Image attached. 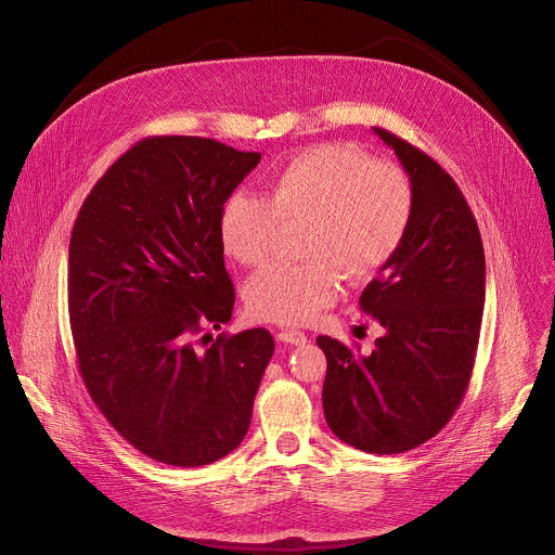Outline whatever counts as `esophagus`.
Segmentation results:
<instances>
[{"label": "esophagus", "instance_id": "esophagus-1", "mask_svg": "<svg viewBox=\"0 0 555 555\" xmlns=\"http://www.w3.org/2000/svg\"><path fill=\"white\" fill-rule=\"evenodd\" d=\"M276 338H279L281 343L296 345V347H300V345L307 343V336H305L302 332H298V330H281V332L276 334Z\"/></svg>", "mask_w": 555, "mask_h": 555}]
</instances>
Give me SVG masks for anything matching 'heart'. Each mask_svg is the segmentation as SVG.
<instances>
[{
    "mask_svg": "<svg viewBox=\"0 0 555 555\" xmlns=\"http://www.w3.org/2000/svg\"><path fill=\"white\" fill-rule=\"evenodd\" d=\"M413 217L406 173L349 144L305 149L276 167L268 193H232L219 212V240L232 259L261 263L281 223H305V266L270 263L246 287L255 319L305 323L351 283L377 276L400 250Z\"/></svg>",
    "mask_w": 555,
    "mask_h": 555,
    "instance_id": "obj_1",
    "label": "heart"
}]
</instances>
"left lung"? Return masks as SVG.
<instances>
[{"instance_id": "obj_1", "label": "left lung", "mask_w": 555, "mask_h": 555, "mask_svg": "<svg viewBox=\"0 0 555 555\" xmlns=\"http://www.w3.org/2000/svg\"><path fill=\"white\" fill-rule=\"evenodd\" d=\"M373 131L413 189L404 242L360 296L384 336L371 353L330 336L315 343L327 356L323 411L332 433L371 454H398L433 439L463 400L483 319L486 255L454 180L417 146Z\"/></svg>"}]
</instances>
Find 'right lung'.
<instances>
[{"instance_id": "right-lung-1", "label": "right lung", "mask_w": 555, "mask_h": 555, "mask_svg": "<svg viewBox=\"0 0 555 555\" xmlns=\"http://www.w3.org/2000/svg\"><path fill=\"white\" fill-rule=\"evenodd\" d=\"M259 160L199 135L144 138L96 182L72 228L78 369L118 435L167 465H208L244 441L274 353L263 327L193 340L232 315L219 212Z\"/></svg>"}]
</instances>
